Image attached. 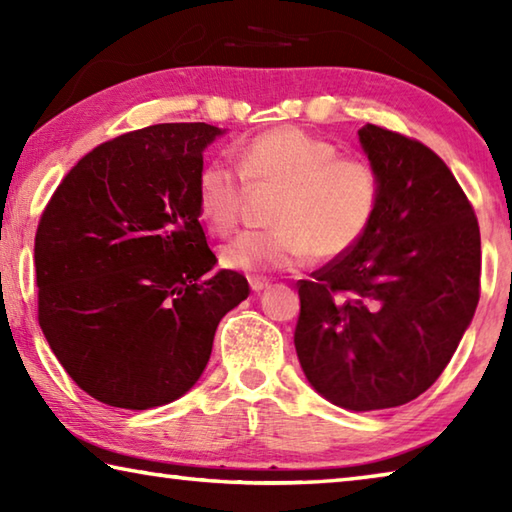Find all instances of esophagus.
Returning a JSON list of instances; mask_svg holds the SVG:
<instances>
[{
  "label": "esophagus",
  "mask_w": 512,
  "mask_h": 512,
  "mask_svg": "<svg viewBox=\"0 0 512 512\" xmlns=\"http://www.w3.org/2000/svg\"><path fill=\"white\" fill-rule=\"evenodd\" d=\"M268 287H271V284H268V280H264V277H250V289H253L255 293L264 291Z\"/></svg>",
  "instance_id": "34e87169"
}]
</instances>
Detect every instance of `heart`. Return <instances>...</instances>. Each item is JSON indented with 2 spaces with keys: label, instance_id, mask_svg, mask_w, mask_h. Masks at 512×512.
<instances>
[{
  "label": "heart",
  "instance_id": "1",
  "mask_svg": "<svg viewBox=\"0 0 512 512\" xmlns=\"http://www.w3.org/2000/svg\"><path fill=\"white\" fill-rule=\"evenodd\" d=\"M250 187H280L271 230H248L221 248L235 271H296L311 257L336 259L375 221L381 185L368 160L339 155L336 144L296 126H277L239 151V169L207 162L196 178L198 216L214 235L237 228Z\"/></svg>",
  "mask_w": 512,
  "mask_h": 512
}]
</instances>
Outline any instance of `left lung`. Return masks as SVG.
<instances>
[{
  "label": "left lung",
  "mask_w": 512,
  "mask_h": 512,
  "mask_svg": "<svg viewBox=\"0 0 512 512\" xmlns=\"http://www.w3.org/2000/svg\"><path fill=\"white\" fill-rule=\"evenodd\" d=\"M375 221L350 253L298 282L293 334L309 384L350 411L393 409L440 377L479 305V221L429 146L366 124Z\"/></svg>",
  "instance_id": "obj_1"
}]
</instances>
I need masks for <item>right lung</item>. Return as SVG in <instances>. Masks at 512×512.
Returning <instances> with one entry per match:
<instances>
[{
    "instance_id": "1",
    "label": "right lung",
    "mask_w": 512,
    "mask_h": 512,
    "mask_svg": "<svg viewBox=\"0 0 512 512\" xmlns=\"http://www.w3.org/2000/svg\"><path fill=\"white\" fill-rule=\"evenodd\" d=\"M223 131L155 124L69 169L36 232L38 323L76 386L144 411L178 400L210 361L221 318L248 298L214 271L196 205L203 151Z\"/></svg>"
}]
</instances>
